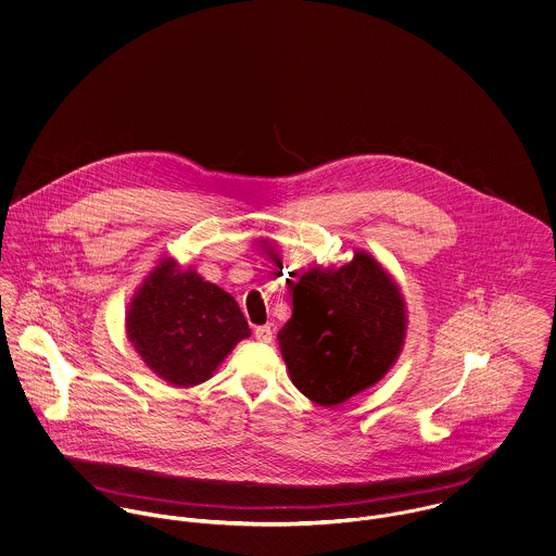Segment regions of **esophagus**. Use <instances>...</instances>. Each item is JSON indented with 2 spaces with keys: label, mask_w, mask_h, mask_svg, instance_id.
I'll list each match as a JSON object with an SVG mask.
<instances>
[{
  "label": "esophagus",
  "mask_w": 556,
  "mask_h": 556,
  "mask_svg": "<svg viewBox=\"0 0 556 556\" xmlns=\"http://www.w3.org/2000/svg\"><path fill=\"white\" fill-rule=\"evenodd\" d=\"M255 339L257 341H264V343H270L273 341V327L270 325H262V327H255Z\"/></svg>",
  "instance_id": "34e87169"
}]
</instances>
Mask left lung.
<instances>
[{
    "mask_svg": "<svg viewBox=\"0 0 556 556\" xmlns=\"http://www.w3.org/2000/svg\"><path fill=\"white\" fill-rule=\"evenodd\" d=\"M279 348L294 387L334 406L376 384L395 363L406 309L393 279L358 251L337 270L312 268L294 286Z\"/></svg>",
    "mask_w": 556,
    "mask_h": 556,
    "instance_id": "8db88e82",
    "label": "left lung"
}]
</instances>
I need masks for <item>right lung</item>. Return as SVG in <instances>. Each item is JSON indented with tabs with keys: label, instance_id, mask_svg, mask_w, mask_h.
<instances>
[{
	"label": "right lung",
	"instance_id": "1",
	"mask_svg": "<svg viewBox=\"0 0 556 556\" xmlns=\"http://www.w3.org/2000/svg\"><path fill=\"white\" fill-rule=\"evenodd\" d=\"M126 331L146 365L174 387L208 380L251 334L233 296L195 270H178L174 260H163L139 288Z\"/></svg>",
	"mask_w": 556,
	"mask_h": 556
}]
</instances>
